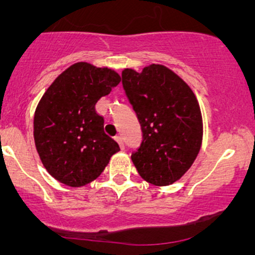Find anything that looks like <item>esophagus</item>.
<instances>
[{
  "mask_svg": "<svg viewBox=\"0 0 255 255\" xmlns=\"http://www.w3.org/2000/svg\"><path fill=\"white\" fill-rule=\"evenodd\" d=\"M115 139H116V142L120 144L121 149H125V143H123V139H122V137H121V135H116Z\"/></svg>",
  "mask_w": 255,
  "mask_h": 255,
  "instance_id": "1",
  "label": "esophagus"
}]
</instances>
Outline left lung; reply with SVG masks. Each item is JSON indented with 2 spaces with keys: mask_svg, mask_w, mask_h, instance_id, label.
I'll return each instance as SVG.
<instances>
[{
  "mask_svg": "<svg viewBox=\"0 0 255 255\" xmlns=\"http://www.w3.org/2000/svg\"><path fill=\"white\" fill-rule=\"evenodd\" d=\"M122 85L137 113L143 140L132 161L149 184L168 186L194 164L202 144L201 110L189 85L166 66L122 71Z\"/></svg>",
  "mask_w": 255,
  "mask_h": 255,
  "instance_id": "1",
  "label": "left lung"
}]
</instances>
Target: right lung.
I'll return each instance as SVG.
<instances>
[{
	"label": "right lung",
	"mask_w": 255,
	"mask_h": 255,
	"mask_svg": "<svg viewBox=\"0 0 255 255\" xmlns=\"http://www.w3.org/2000/svg\"><path fill=\"white\" fill-rule=\"evenodd\" d=\"M120 81L112 69L80 61L54 80L40 99L33 122L35 148L48 173L61 184H90L120 150L95 110Z\"/></svg>",
	"instance_id": "right-lung-1"
}]
</instances>
